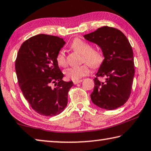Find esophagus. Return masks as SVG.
Segmentation results:
<instances>
[{
	"label": "esophagus",
	"instance_id": "1",
	"mask_svg": "<svg viewBox=\"0 0 151 151\" xmlns=\"http://www.w3.org/2000/svg\"><path fill=\"white\" fill-rule=\"evenodd\" d=\"M83 81V80H77V81H73V83L75 84H77L78 83H81V82Z\"/></svg>",
	"mask_w": 151,
	"mask_h": 151
}]
</instances>
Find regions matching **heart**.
<instances>
[{"label":"heart","instance_id":"obj_1","mask_svg":"<svg viewBox=\"0 0 151 151\" xmlns=\"http://www.w3.org/2000/svg\"><path fill=\"white\" fill-rule=\"evenodd\" d=\"M73 50L82 54L83 61H85L93 68H98L103 63L104 56L102 51L98 49H92V45L78 38L73 41L70 44ZM57 62L59 66L65 67L67 65L66 56L63 51H60L57 55ZM90 71V67L87 64L68 68L65 70V75L68 78L73 81H77L84 76L88 75Z\"/></svg>","mask_w":151,"mask_h":151}]
</instances>
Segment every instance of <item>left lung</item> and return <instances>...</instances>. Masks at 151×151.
I'll use <instances>...</instances> for the list:
<instances>
[{
    "label": "left lung",
    "instance_id": "left-lung-1",
    "mask_svg": "<svg viewBox=\"0 0 151 151\" xmlns=\"http://www.w3.org/2000/svg\"><path fill=\"white\" fill-rule=\"evenodd\" d=\"M97 44L104 56L94 79L92 102L101 108L112 110L123 106L129 98L135 75L133 52L125 35L116 28L103 26L84 35ZM98 77H104V82Z\"/></svg>",
    "mask_w": 151,
    "mask_h": 151
}]
</instances>
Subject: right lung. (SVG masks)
Returning <instances> with one entry per match:
<instances>
[{"label": "right lung", "mask_w": 151, "mask_h": 151, "mask_svg": "<svg viewBox=\"0 0 151 151\" xmlns=\"http://www.w3.org/2000/svg\"><path fill=\"white\" fill-rule=\"evenodd\" d=\"M65 44L62 38L39 34L24 42L18 51L15 68L19 86L30 106L42 116H57L67 105L73 83L62 80L56 60ZM53 83L55 87L51 86Z\"/></svg>", "instance_id": "obj_1"}]
</instances>
